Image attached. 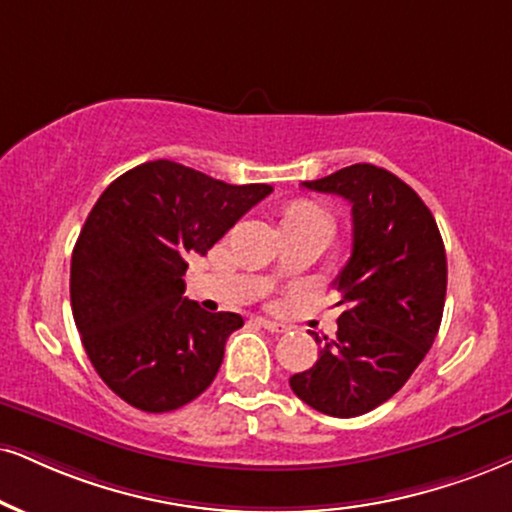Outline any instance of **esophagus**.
Instances as JSON below:
<instances>
[{"label": "esophagus", "mask_w": 512, "mask_h": 512, "mask_svg": "<svg viewBox=\"0 0 512 512\" xmlns=\"http://www.w3.org/2000/svg\"><path fill=\"white\" fill-rule=\"evenodd\" d=\"M258 325L266 327L268 332H287V325L277 323V320H270V318H258Z\"/></svg>", "instance_id": "esophagus-1"}]
</instances>
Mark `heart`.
<instances>
[{
    "mask_svg": "<svg viewBox=\"0 0 512 512\" xmlns=\"http://www.w3.org/2000/svg\"><path fill=\"white\" fill-rule=\"evenodd\" d=\"M287 223H296V220H327L325 211L320 206L308 204V201H301V204H294L287 211Z\"/></svg>",
    "mask_w": 512,
    "mask_h": 512,
    "instance_id": "obj_1",
    "label": "heart"
}]
</instances>
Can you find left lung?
<instances>
[{
    "label": "left lung",
    "instance_id": "left-lung-1",
    "mask_svg": "<svg viewBox=\"0 0 512 512\" xmlns=\"http://www.w3.org/2000/svg\"><path fill=\"white\" fill-rule=\"evenodd\" d=\"M351 204L353 249L334 289L346 311L337 337L318 339L313 368L289 377L301 401L356 418L399 391L432 349L446 301V251L413 187L372 163L301 182Z\"/></svg>",
    "mask_w": 512,
    "mask_h": 512
}]
</instances>
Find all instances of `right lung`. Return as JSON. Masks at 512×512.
<instances>
[{"instance_id": "obj_1", "label": "right lung", "mask_w": 512, "mask_h": 512, "mask_svg": "<svg viewBox=\"0 0 512 512\" xmlns=\"http://www.w3.org/2000/svg\"><path fill=\"white\" fill-rule=\"evenodd\" d=\"M270 192L159 159L123 173L97 199L73 249L71 306L87 358L125 403L168 413L213 382L244 320L182 296L185 258L204 256Z\"/></svg>"}]
</instances>
